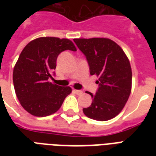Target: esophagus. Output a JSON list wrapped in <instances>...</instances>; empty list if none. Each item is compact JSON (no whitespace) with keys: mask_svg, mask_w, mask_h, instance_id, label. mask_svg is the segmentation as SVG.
I'll return each instance as SVG.
<instances>
[{"mask_svg":"<svg viewBox=\"0 0 156 156\" xmlns=\"http://www.w3.org/2000/svg\"><path fill=\"white\" fill-rule=\"evenodd\" d=\"M74 92L78 95H80L83 94V91H82V90H78V89H74Z\"/></svg>","mask_w":156,"mask_h":156,"instance_id":"1","label":"esophagus"}]
</instances>
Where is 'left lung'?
I'll return each instance as SVG.
<instances>
[{
  "label": "left lung",
  "instance_id": "left-lung-1",
  "mask_svg": "<svg viewBox=\"0 0 156 156\" xmlns=\"http://www.w3.org/2000/svg\"><path fill=\"white\" fill-rule=\"evenodd\" d=\"M73 41L88 61L90 74L97 75L96 94L88 92L92 105L83 108L87 117L106 121L117 116L131 92L132 71L123 49L108 38H77Z\"/></svg>",
  "mask_w": 156,
  "mask_h": 156
}]
</instances>
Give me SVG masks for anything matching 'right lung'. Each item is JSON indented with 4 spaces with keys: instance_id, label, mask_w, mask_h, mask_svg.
I'll return each instance as SVG.
<instances>
[{
    "instance_id": "add662e5",
    "label": "right lung",
    "mask_w": 156,
    "mask_h": 156,
    "mask_svg": "<svg viewBox=\"0 0 156 156\" xmlns=\"http://www.w3.org/2000/svg\"><path fill=\"white\" fill-rule=\"evenodd\" d=\"M65 50L77 51L69 39L43 37L30 41L19 56L13 84L20 104L31 115L45 117L54 114L72 92L70 87L48 82L58 55Z\"/></svg>"
}]
</instances>
